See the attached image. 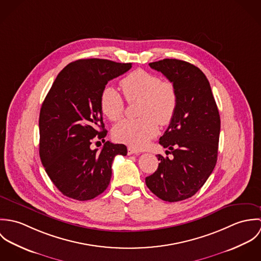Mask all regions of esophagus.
<instances>
[{"mask_svg":"<svg viewBox=\"0 0 261 261\" xmlns=\"http://www.w3.org/2000/svg\"><path fill=\"white\" fill-rule=\"evenodd\" d=\"M141 151L137 150V149H133V148H128L127 149V154H140Z\"/></svg>","mask_w":261,"mask_h":261,"instance_id":"obj_1","label":"esophagus"}]
</instances>
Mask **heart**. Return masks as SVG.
<instances>
[{"mask_svg": "<svg viewBox=\"0 0 261 261\" xmlns=\"http://www.w3.org/2000/svg\"><path fill=\"white\" fill-rule=\"evenodd\" d=\"M123 96L127 101L139 100L137 113L140 117L123 119L114 125L112 136L118 143L135 149L145 148L158 134L159 125L169 124L178 108V92L168 80L138 69L120 81ZM100 109L111 120H118L124 112V102L117 90L107 85L100 94Z\"/></svg>", "mask_w": 261, "mask_h": 261, "instance_id": "heart-1", "label": "heart"}]
</instances>
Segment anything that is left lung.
Segmentation results:
<instances>
[{
  "mask_svg": "<svg viewBox=\"0 0 261 261\" xmlns=\"http://www.w3.org/2000/svg\"><path fill=\"white\" fill-rule=\"evenodd\" d=\"M149 65L175 85L178 108L159 142L172 156L156 155L159 167L146 184L160 199L178 202L195 195L216 166L220 115L210 83L198 67L178 59Z\"/></svg>",
  "mask_w": 261,
  "mask_h": 261,
  "instance_id": "left-lung-1",
  "label": "left lung"
}]
</instances>
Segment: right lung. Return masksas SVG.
I'll return each instance as SVG.
<instances>
[{"label": "right lung", "mask_w": 261, "mask_h": 261, "mask_svg": "<svg viewBox=\"0 0 261 261\" xmlns=\"http://www.w3.org/2000/svg\"><path fill=\"white\" fill-rule=\"evenodd\" d=\"M132 68V63L107 59H80L57 75L39 116V153L53 184L66 197L93 199L105 192L112 178L116 154L126 155L122 144L106 142L100 151L92 140L105 142L99 98L108 82ZM101 128L98 130V127Z\"/></svg>", "instance_id": "right-lung-1"}]
</instances>
